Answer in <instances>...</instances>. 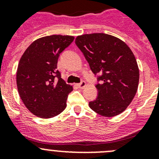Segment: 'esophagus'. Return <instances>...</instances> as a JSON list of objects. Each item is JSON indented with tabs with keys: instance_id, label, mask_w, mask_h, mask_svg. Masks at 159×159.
Here are the masks:
<instances>
[{
	"instance_id": "34e87169",
	"label": "esophagus",
	"mask_w": 159,
	"mask_h": 159,
	"mask_svg": "<svg viewBox=\"0 0 159 159\" xmlns=\"http://www.w3.org/2000/svg\"><path fill=\"white\" fill-rule=\"evenodd\" d=\"M77 86H78L80 88H81V89H83V88H84L85 87H86V83H85V81H82L80 84H77Z\"/></svg>"
}]
</instances>
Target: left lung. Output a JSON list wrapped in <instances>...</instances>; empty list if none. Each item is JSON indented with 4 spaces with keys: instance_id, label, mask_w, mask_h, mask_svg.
Returning a JSON list of instances; mask_svg holds the SVG:
<instances>
[{
    "instance_id": "left-lung-1",
    "label": "left lung",
    "mask_w": 159,
    "mask_h": 159,
    "mask_svg": "<svg viewBox=\"0 0 159 159\" xmlns=\"http://www.w3.org/2000/svg\"><path fill=\"white\" fill-rule=\"evenodd\" d=\"M75 43L94 74H102L98 96L90 108L100 116L113 117L124 111L137 92L139 70L130 48L123 40L105 33L78 36Z\"/></svg>"
}]
</instances>
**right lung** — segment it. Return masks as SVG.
Segmentation results:
<instances>
[{
    "label": "right lung",
    "instance_id": "obj_1",
    "mask_svg": "<svg viewBox=\"0 0 159 159\" xmlns=\"http://www.w3.org/2000/svg\"><path fill=\"white\" fill-rule=\"evenodd\" d=\"M74 39L62 35L39 38L20 60L16 71L18 93L26 108L37 117L53 118L67 107V95L73 88L61 78L57 61Z\"/></svg>",
    "mask_w": 159,
    "mask_h": 159
}]
</instances>
